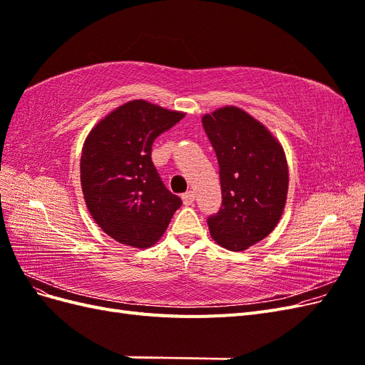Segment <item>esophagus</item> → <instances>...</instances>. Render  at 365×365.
<instances>
[{
  "label": "esophagus",
  "mask_w": 365,
  "mask_h": 365,
  "mask_svg": "<svg viewBox=\"0 0 365 365\" xmlns=\"http://www.w3.org/2000/svg\"><path fill=\"white\" fill-rule=\"evenodd\" d=\"M182 202H184V205H192L193 204V201H195V193L192 192V190H189V192H185V193H182Z\"/></svg>",
  "instance_id": "34e87169"
}]
</instances>
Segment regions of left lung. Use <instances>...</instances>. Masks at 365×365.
Returning a JSON list of instances; mask_svg holds the SVG:
<instances>
[{"label":"left lung","instance_id":"1","mask_svg":"<svg viewBox=\"0 0 365 365\" xmlns=\"http://www.w3.org/2000/svg\"><path fill=\"white\" fill-rule=\"evenodd\" d=\"M216 152L222 204L207 217L219 245L244 251L277 225L288 195V164L280 143L256 118L235 106L202 117Z\"/></svg>","mask_w":365,"mask_h":365}]
</instances>
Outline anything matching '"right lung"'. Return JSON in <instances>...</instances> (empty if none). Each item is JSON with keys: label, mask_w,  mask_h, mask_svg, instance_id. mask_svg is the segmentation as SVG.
<instances>
[{"label": "right lung", "mask_w": 365, "mask_h": 365, "mask_svg": "<svg viewBox=\"0 0 365 365\" xmlns=\"http://www.w3.org/2000/svg\"><path fill=\"white\" fill-rule=\"evenodd\" d=\"M184 114L132 101L105 117L88 135L81 182L91 216L123 245L148 248L164 235L182 204L161 181L152 145Z\"/></svg>", "instance_id": "add662e5"}]
</instances>
